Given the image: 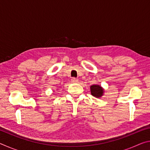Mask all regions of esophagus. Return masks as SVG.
<instances>
[{"label": "esophagus", "instance_id": "obj_1", "mask_svg": "<svg viewBox=\"0 0 150 150\" xmlns=\"http://www.w3.org/2000/svg\"><path fill=\"white\" fill-rule=\"evenodd\" d=\"M78 81H79V80L77 79H76V78H75V77H73V78L71 79V82H72V83H78Z\"/></svg>", "mask_w": 150, "mask_h": 150}]
</instances>
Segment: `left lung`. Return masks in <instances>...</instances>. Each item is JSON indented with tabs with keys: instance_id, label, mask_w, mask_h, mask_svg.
Here are the masks:
<instances>
[{
	"instance_id": "obj_1",
	"label": "left lung",
	"mask_w": 150,
	"mask_h": 150,
	"mask_svg": "<svg viewBox=\"0 0 150 150\" xmlns=\"http://www.w3.org/2000/svg\"><path fill=\"white\" fill-rule=\"evenodd\" d=\"M103 91L104 90L103 89V88L99 85H92L91 87V95L94 96H95L96 98L100 97V96L103 95Z\"/></svg>"
}]
</instances>
